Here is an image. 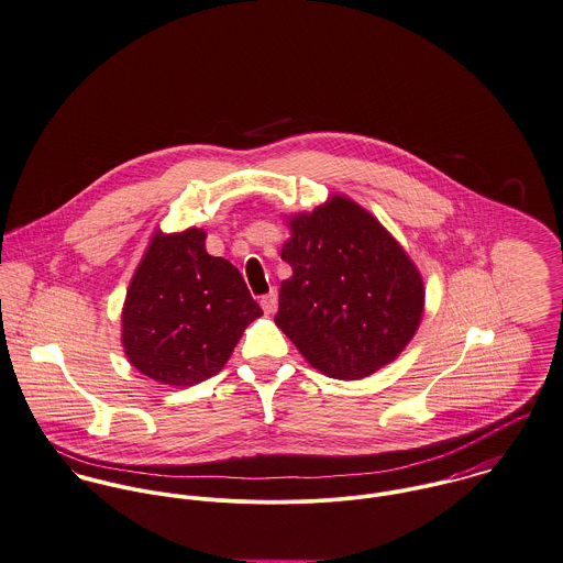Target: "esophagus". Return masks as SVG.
<instances>
[{
	"mask_svg": "<svg viewBox=\"0 0 563 563\" xmlns=\"http://www.w3.org/2000/svg\"><path fill=\"white\" fill-rule=\"evenodd\" d=\"M261 307H263V311L267 312V314L276 311V291H269L267 296H263L261 298Z\"/></svg>",
	"mask_w": 563,
	"mask_h": 563,
	"instance_id": "34e87169",
	"label": "esophagus"
}]
</instances>
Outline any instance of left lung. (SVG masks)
<instances>
[{
  "mask_svg": "<svg viewBox=\"0 0 563 563\" xmlns=\"http://www.w3.org/2000/svg\"><path fill=\"white\" fill-rule=\"evenodd\" d=\"M276 325L307 363L334 379H363L390 365L426 311V285L404 246L365 207L330 194L285 218Z\"/></svg>",
  "mask_w": 563,
  "mask_h": 563,
  "instance_id": "obj_1",
  "label": "left lung"
}]
</instances>
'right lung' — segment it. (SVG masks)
<instances>
[{"label": "right lung", "mask_w": 563, "mask_h": 563, "mask_svg": "<svg viewBox=\"0 0 563 563\" xmlns=\"http://www.w3.org/2000/svg\"><path fill=\"white\" fill-rule=\"evenodd\" d=\"M207 233L157 229L137 263L121 314L126 361L168 386L222 372L261 307L240 269L205 249Z\"/></svg>", "instance_id": "1"}]
</instances>
